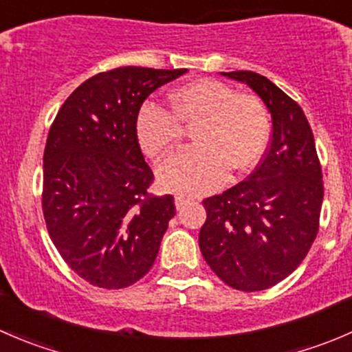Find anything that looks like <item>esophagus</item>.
Returning <instances> with one entry per match:
<instances>
[{"label": "esophagus", "instance_id": "1", "mask_svg": "<svg viewBox=\"0 0 352 352\" xmlns=\"http://www.w3.org/2000/svg\"><path fill=\"white\" fill-rule=\"evenodd\" d=\"M189 201H190V199L186 197V196H177L175 197V208L177 209H182L184 206H186Z\"/></svg>", "mask_w": 352, "mask_h": 352}]
</instances>
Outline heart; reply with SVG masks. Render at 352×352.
<instances>
[{
  "label": "heart",
  "mask_w": 352,
  "mask_h": 352,
  "mask_svg": "<svg viewBox=\"0 0 352 352\" xmlns=\"http://www.w3.org/2000/svg\"><path fill=\"white\" fill-rule=\"evenodd\" d=\"M172 113L143 107L136 117V138L150 158H160L182 136V127L196 129L194 143L158 166V184L180 194L211 192L226 173L254 168L269 141V113L252 94H236L218 80H197L173 91Z\"/></svg>",
  "instance_id": "heart-1"
}]
</instances>
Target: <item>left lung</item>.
I'll use <instances>...</instances> for the list:
<instances>
[{"label": "left lung", "instance_id": "obj_1", "mask_svg": "<svg viewBox=\"0 0 352 352\" xmlns=\"http://www.w3.org/2000/svg\"><path fill=\"white\" fill-rule=\"evenodd\" d=\"M248 85L267 107L272 140L247 180L202 201L199 247L223 283L262 291L303 262L320 221L324 182L314 133L300 105L254 71L221 73Z\"/></svg>", "mask_w": 352, "mask_h": 352}]
</instances>
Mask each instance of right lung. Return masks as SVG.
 Instances as JSON below:
<instances>
[{"instance_id": "right-lung-1", "label": "right lung", "mask_w": 352, "mask_h": 352, "mask_svg": "<svg viewBox=\"0 0 352 352\" xmlns=\"http://www.w3.org/2000/svg\"><path fill=\"white\" fill-rule=\"evenodd\" d=\"M187 69L124 66L83 81L59 109L44 150L42 211L56 248L80 278L105 289L140 281L175 216L150 196L153 172L136 138L143 102Z\"/></svg>"}]
</instances>
